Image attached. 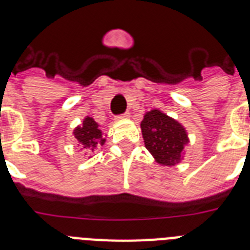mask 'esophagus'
<instances>
[{"mask_svg": "<svg viewBox=\"0 0 250 250\" xmlns=\"http://www.w3.org/2000/svg\"><path fill=\"white\" fill-rule=\"evenodd\" d=\"M129 118H130V112H124V114L116 116V119H118V120H125V119H129Z\"/></svg>", "mask_w": 250, "mask_h": 250, "instance_id": "34e87169", "label": "esophagus"}]
</instances>
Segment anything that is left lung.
Segmentation results:
<instances>
[{"label": "left lung", "mask_w": 250, "mask_h": 250, "mask_svg": "<svg viewBox=\"0 0 250 250\" xmlns=\"http://www.w3.org/2000/svg\"><path fill=\"white\" fill-rule=\"evenodd\" d=\"M145 147L158 164L173 167L184 158V147L189 143L182 124L158 109L144 115L140 124Z\"/></svg>", "instance_id": "obj_1"}]
</instances>
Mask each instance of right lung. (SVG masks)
I'll list each match as a JSON object with an SVG mask.
<instances>
[{"label":"right lung","instance_id":"right-lung-1","mask_svg":"<svg viewBox=\"0 0 250 250\" xmlns=\"http://www.w3.org/2000/svg\"><path fill=\"white\" fill-rule=\"evenodd\" d=\"M99 127L100 125L94 119L86 116L83 124L75 127L72 134L77 143L83 146V149H89L94 151L98 146H103L106 141L105 136L103 135V131Z\"/></svg>","mask_w":250,"mask_h":250}]
</instances>
